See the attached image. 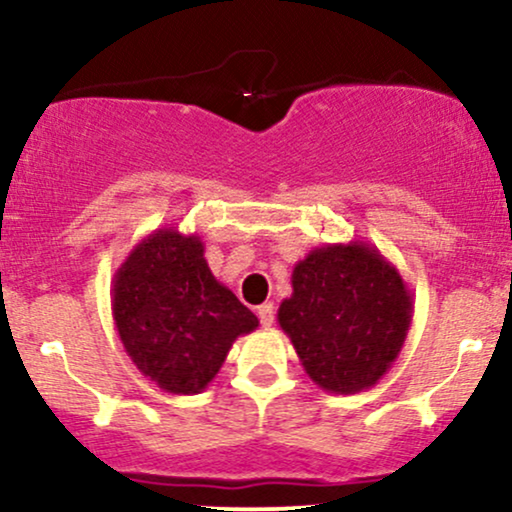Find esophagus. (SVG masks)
Returning <instances> with one entry per match:
<instances>
[{
  "instance_id": "obj_1",
  "label": "esophagus",
  "mask_w": 512,
  "mask_h": 512,
  "mask_svg": "<svg viewBox=\"0 0 512 512\" xmlns=\"http://www.w3.org/2000/svg\"><path fill=\"white\" fill-rule=\"evenodd\" d=\"M274 315H276L274 303H262L260 308H257V317H260L262 327H272L274 325Z\"/></svg>"
}]
</instances>
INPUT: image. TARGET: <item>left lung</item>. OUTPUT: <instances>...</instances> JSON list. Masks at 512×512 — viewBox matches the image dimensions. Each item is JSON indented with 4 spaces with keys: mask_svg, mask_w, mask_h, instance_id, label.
I'll list each match as a JSON object with an SVG mask.
<instances>
[{
    "mask_svg": "<svg viewBox=\"0 0 512 512\" xmlns=\"http://www.w3.org/2000/svg\"><path fill=\"white\" fill-rule=\"evenodd\" d=\"M291 286L276 320L308 378L332 395L378 383L402 351L414 315L395 264L363 240L327 243L293 267Z\"/></svg>",
    "mask_w": 512,
    "mask_h": 512,
    "instance_id": "8db88e82",
    "label": "left lung"
}]
</instances>
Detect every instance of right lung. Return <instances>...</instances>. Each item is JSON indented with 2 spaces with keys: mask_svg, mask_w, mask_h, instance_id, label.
Masks as SVG:
<instances>
[{
  "mask_svg": "<svg viewBox=\"0 0 512 512\" xmlns=\"http://www.w3.org/2000/svg\"><path fill=\"white\" fill-rule=\"evenodd\" d=\"M113 320L139 373L170 395H197L233 342L260 320L211 274L197 233L158 228L113 276Z\"/></svg>",
  "mask_w": 512,
  "mask_h": 512,
  "instance_id": "right-lung-1",
  "label": "right lung"
}]
</instances>
